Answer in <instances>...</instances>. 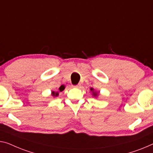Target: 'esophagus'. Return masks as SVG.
<instances>
[{
    "label": "esophagus",
    "instance_id": "1",
    "mask_svg": "<svg viewBox=\"0 0 153 153\" xmlns=\"http://www.w3.org/2000/svg\"><path fill=\"white\" fill-rule=\"evenodd\" d=\"M73 87H74V88H80L81 87V84H77V85H76V86H73Z\"/></svg>",
    "mask_w": 153,
    "mask_h": 153
}]
</instances>
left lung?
<instances>
[{"label":"left lung","mask_w":153,"mask_h":153,"mask_svg":"<svg viewBox=\"0 0 153 153\" xmlns=\"http://www.w3.org/2000/svg\"><path fill=\"white\" fill-rule=\"evenodd\" d=\"M90 90H91V92H92V95H93V97H97L99 96L100 92H97V91H95L94 88H91Z\"/></svg>","instance_id":"1"}]
</instances>
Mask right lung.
<instances>
[{
	"label": "right lung",
	"instance_id": "1",
	"mask_svg": "<svg viewBox=\"0 0 153 153\" xmlns=\"http://www.w3.org/2000/svg\"><path fill=\"white\" fill-rule=\"evenodd\" d=\"M65 86H61L60 88H59V91H60V92H62V91L65 89ZM59 95V92L58 91H57V92H55V91H51V95L52 96H53L54 97H58Z\"/></svg>",
	"mask_w": 153,
	"mask_h": 153
}]
</instances>
